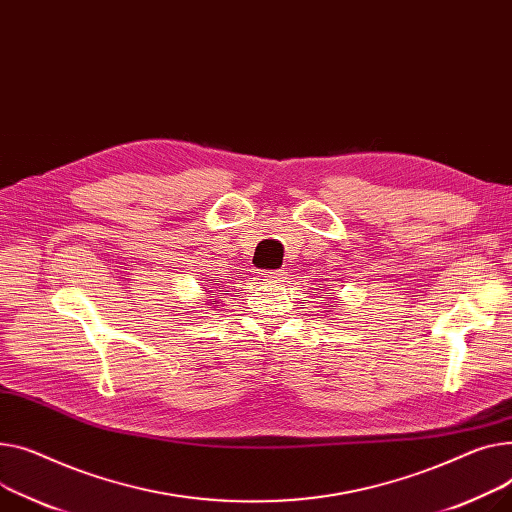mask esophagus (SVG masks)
<instances>
[{
	"instance_id": "esophagus-1",
	"label": "esophagus",
	"mask_w": 512,
	"mask_h": 512,
	"mask_svg": "<svg viewBox=\"0 0 512 512\" xmlns=\"http://www.w3.org/2000/svg\"><path fill=\"white\" fill-rule=\"evenodd\" d=\"M267 278L276 280V282H282L286 278V271H271V274H267Z\"/></svg>"
}]
</instances>
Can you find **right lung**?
Instances as JSON below:
<instances>
[{
  "label": "right lung",
  "instance_id": "right-lung-1",
  "mask_svg": "<svg viewBox=\"0 0 512 512\" xmlns=\"http://www.w3.org/2000/svg\"><path fill=\"white\" fill-rule=\"evenodd\" d=\"M208 292H212V290H208ZM206 302L210 304V309H212V306H218V300L214 296H210V300H206Z\"/></svg>",
  "mask_w": 512,
  "mask_h": 512
}]
</instances>
